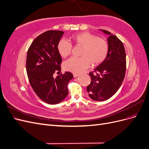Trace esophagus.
<instances>
[{
    "mask_svg": "<svg viewBox=\"0 0 149 149\" xmlns=\"http://www.w3.org/2000/svg\"><path fill=\"white\" fill-rule=\"evenodd\" d=\"M78 76H79V74H77V73H74V74H73V76H74V78H76V77H78Z\"/></svg>",
    "mask_w": 149,
    "mask_h": 149,
    "instance_id": "esophagus-1",
    "label": "esophagus"
}]
</instances>
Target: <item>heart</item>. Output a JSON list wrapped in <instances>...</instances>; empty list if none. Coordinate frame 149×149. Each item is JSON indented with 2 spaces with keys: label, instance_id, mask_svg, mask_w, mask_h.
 <instances>
[{
  "label": "heart",
  "instance_id": "b5f03b06",
  "mask_svg": "<svg viewBox=\"0 0 149 149\" xmlns=\"http://www.w3.org/2000/svg\"><path fill=\"white\" fill-rule=\"evenodd\" d=\"M71 41L75 45L82 47L80 56L72 57L65 63V68L74 73L87 69L91 63L100 65L106 60L109 52V44L104 39L97 37L89 32H81L71 36ZM72 45L65 40H61L57 45V50L63 58L69 56L72 52Z\"/></svg>",
  "mask_w": 149,
  "mask_h": 149
}]
</instances>
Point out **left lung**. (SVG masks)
<instances>
[{
    "instance_id": "8db88e82",
    "label": "left lung",
    "mask_w": 149,
    "mask_h": 149,
    "mask_svg": "<svg viewBox=\"0 0 149 149\" xmlns=\"http://www.w3.org/2000/svg\"><path fill=\"white\" fill-rule=\"evenodd\" d=\"M101 30L109 35L107 38L109 52L106 60L89 73L91 81L87 86L89 96L97 101L107 100L118 91L124 79L126 70L123 42L109 31Z\"/></svg>"
}]
</instances>
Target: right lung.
I'll return each instance as SVG.
<instances>
[{
	"instance_id": "obj_1",
	"label": "right lung",
	"mask_w": 149,
	"mask_h": 149,
	"mask_svg": "<svg viewBox=\"0 0 149 149\" xmlns=\"http://www.w3.org/2000/svg\"><path fill=\"white\" fill-rule=\"evenodd\" d=\"M64 32L48 30L36 38L30 46L26 55V69L29 82L36 94L49 104L63 101L68 94L67 85L73 78L70 72H61V56L57 45Z\"/></svg>"
}]
</instances>
